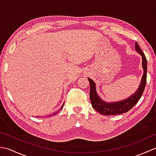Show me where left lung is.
Here are the masks:
<instances>
[{
	"instance_id": "obj_1",
	"label": "left lung",
	"mask_w": 156,
	"mask_h": 156,
	"mask_svg": "<svg viewBox=\"0 0 156 156\" xmlns=\"http://www.w3.org/2000/svg\"><path fill=\"white\" fill-rule=\"evenodd\" d=\"M135 49L142 58V68L144 69V74L142 76L140 84L137 90L127 98L116 102L105 101L97 94L95 82L91 78H88L90 86V99L92 107L100 114L103 115H116L127 112L137 103L143 94L145 84H146L147 62L144 53L142 51L137 42H135Z\"/></svg>"
}]
</instances>
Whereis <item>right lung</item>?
Returning a JSON list of instances; mask_svg holds the SVG:
<instances>
[{"instance_id": "obj_1", "label": "right lung", "mask_w": 156, "mask_h": 156, "mask_svg": "<svg viewBox=\"0 0 156 156\" xmlns=\"http://www.w3.org/2000/svg\"><path fill=\"white\" fill-rule=\"evenodd\" d=\"M64 105H62V108H61L60 109H59V110L58 111H57V112H55V113H54V114H53V115H55L56 113H58V112H59V111H60V110H62V109L63 108V107H64Z\"/></svg>"}]
</instances>
